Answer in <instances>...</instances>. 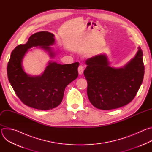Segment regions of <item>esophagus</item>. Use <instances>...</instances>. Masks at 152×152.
Returning <instances> with one entry per match:
<instances>
[{
  "label": "esophagus",
  "instance_id": "obj_1",
  "mask_svg": "<svg viewBox=\"0 0 152 152\" xmlns=\"http://www.w3.org/2000/svg\"><path fill=\"white\" fill-rule=\"evenodd\" d=\"M83 72V66H82V65H80V66H79V67H78V72H79V74L80 75H82Z\"/></svg>",
  "mask_w": 152,
  "mask_h": 152
}]
</instances>
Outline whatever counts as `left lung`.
<instances>
[{
    "instance_id": "1",
    "label": "left lung",
    "mask_w": 152,
    "mask_h": 152,
    "mask_svg": "<svg viewBox=\"0 0 152 152\" xmlns=\"http://www.w3.org/2000/svg\"><path fill=\"white\" fill-rule=\"evenodd\" d=\"M140 47L135 56L122 67L110 66L104 53L85 61L83 75L87 80V95L98 109L110 110L122 107L135 97L142 84L144 66Z\"/></svg>"
}]
</instances>
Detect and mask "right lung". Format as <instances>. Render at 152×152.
<instances>
[{
    "instance_id": "add662e5",
    "label": "right lung",
    "mask_w": 152,
    "mask_h": 152,
    "mask_svg": "<svg viewBox=\"0 0 152 152\" xmlns=\"http://www.w3.org/2000/svg\"><path fill=\"white\" fill-rule=\"evenodd\" d=\"M54 36L46 31L32 35L26 44L12 50L8 64V80L16 95L24 104L37 110H50L59 105L65 88L78 76L79 62L61 65L50 61L44 72L38 76H31L24 71L23 58L33 47L39 46L54 58L55 52L50 47L55 44Z\"/></svg>"
}]
</instances>
